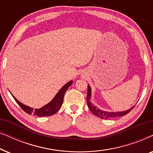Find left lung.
<instances>
[{
    "label": "left lung",
    "instance_id": "obj_1",
    "mask_svg": "<svg viewBox=\"0 0 153 153\" xmlns=\"http://www.w3.org/2000/svg\"><path fill=\"white\" fill-rule=\"evenodd\" d=\"M91 88L90 87V85H88V93H87V104L88 106L89 109L91 110V111L93 113V114H95V116L100 117V118L102 119H108V118H116V117H120L123 116L128 114L130 111L134 108L132 106L129 109L125 111H120V112H108L105 111L100 110V108L96 107L95 106H94L93 104H92L91 102Z\"/></svg>",
    "mask_w": 153,
    "mask_h": 153
}]
</instances>
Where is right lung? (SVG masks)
Returning a JSON list of instances; mask_svg holds the SVG:
<instances>
[{
	"instance_id": "right-lung-1",
	"label": "right lung",
	"mask_w": 153,
	"mask_h": 153,
	"mask_svg": "<svg viewBox=\"0 0 153 153\" xmlns=\"http://www.w3.org/2000/svg\"><path fill=\"white\" fill-rule=\"evenodd\" d=\"M72 81H69L68 83H67L66 84L63 85V86L62 87V88L58 92V93L56 94L53 99L49 103L46 104L45 106H42V107L40 108H35L34 109V108H31L30 106L23 104L22 102L18 101L13 95H12L14 99L15 100L16 103H17L19 105L20 107L22 108L25 112L27 113V114L34 115V116H37L39 117L49 116H51V115L55 114L60 109V107H61L62 102H63L65 93L67 90L68 89V88L72 85Z\"/></svg>"
}]
</instances>
